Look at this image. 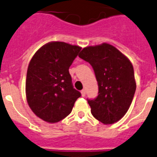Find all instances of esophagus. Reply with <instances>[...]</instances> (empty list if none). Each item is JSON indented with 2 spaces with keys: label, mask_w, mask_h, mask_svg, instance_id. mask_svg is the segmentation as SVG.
<instances>
[{
  "label": "esophagus",
  "mask_w": 157,
  "mask_h": 157,
  "mask_svg": "<svg viewBox=\"0 0 157 157\" xmlns=\"http://www.w3.org/2000/svg\"><path fill=\"white\" fill-rule=\"evenodd\" d=\"M81 93H82V96H86V90H85V89H83V90H82V91H81Z\"/></svg>",
  "instance_id": "34e87169"
}]
</instances>
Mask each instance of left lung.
<instances>
[{
  "label": "left lung",
  "instance_id": "1",
  "mask_svg": "<svg viewBox=\"0 0 157 157\" xmlns=\"http://www.w3.org/2000/svg\"><path fill=\"white\" fill-rule=\"evenodd\" d=\"M79 57L91 65L98 82L97 97L87 100L91 114L103 124L121 120L132 104L136 87L132 62L107 43L85 47Z\"/></svg>",
  "mask_w": 157,
  "mask_h": 157
}]
</instances>
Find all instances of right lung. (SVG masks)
Segmentation results:
<instances>
[{
	"label": "right lung",
	"instance_id": "right-lung-1",
	"mask_svg": "<svg viewBox=\"0 0 157 157\" xmlns=\"http://www.w3.org/2000/svg\"><path fill=\"white\" fill-rule=\"evenodd\" d=\"M82 47L62 41L46 43L29 63L25 95L36 116L46 122L63 120L82 96L73 88L69 67Z\"/></svg>",
	"mask_w": 157,
	"mask_h": 157
}]
</instances>
